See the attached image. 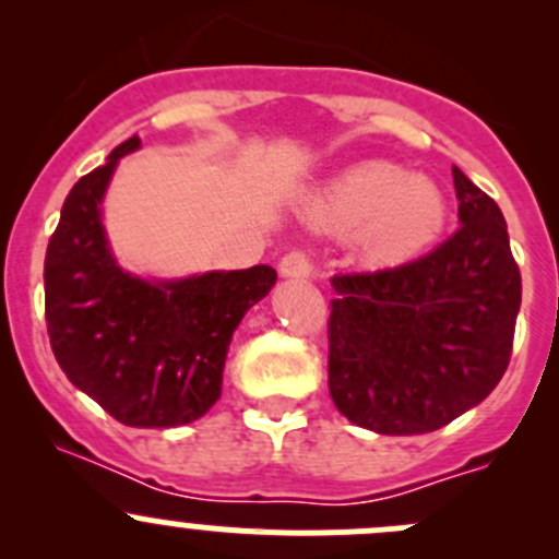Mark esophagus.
I'll return each mask as SVG.
<instances>
[{
	"instance_id": "esophagus-1",
	"label": "esophagus",
	"mask_w": 559,
	"mask_h": 559,
	"mask_svg": "<svg viewBox=\"0 0 559 559\" xmlns=\"http://www.w3.org/2000/svg\"><path fill=\"white\" fill-rule=\"evenodd\" d=\"M278 267H281V275H284V278H297V281L311 278V275L316 273V264L308 251H289L284 259H281Z\"/></svg>"
}]
</instances>
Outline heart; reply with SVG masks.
Returning a JSON list of instances; mask_svg holds the SVG:
<instances>
[{
  "mask_svg": "<svg viewBox=\"0 0 559 559\" xmlns=\"http://www.w3.org/2000/svg\"><path fill=\"white\" fill-rule=\"evenodd\" d=\"M308 218L332 235H359L368 264L408 262L438 238L447 200L432 180L405 175L389 162H365L332 180L308 207Z\"/></svg>",
  "mask_w": 559,
  "mask_h": 559,
  "instance_id": "obj_1",
  "label": "heart"
}]
</instances>
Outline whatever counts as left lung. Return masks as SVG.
<instances>
[{
	"mask_svg": "<svg viewBox=\"0 0 559 559\" xmlns=\"http://www.w3.org/2000/svg\"><path fill=\"white\" fill-rule=\"evenodd\" d=\"M460 229L425 257L337 273L326 337L330 394L381 436L441 430L503 379L522 275L498 202L452 167Z\"/></svg>",
	"mask_w": 559,
	"mask_h": 559,
	"instance_id": "left-lung-1",
	"label": "left lung"
}]
</instances>
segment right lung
Instances as JSON below:
<instances>
[{
    "label": "right lung",
    "mask_w": 559,
    "mask_h": 559,
    "mask_svg": "<svg viewBox=\"0 0 559 559\" xmlns=\"http://www.w3.org/2000/svg\"><path fill=\"white\" fill-rule=\"evenodd\" d=\"M129 138L67 194L45 251V321L67 379L127 427H180L222 397L229 341L275 284L257 264L197 278L151 281L110 257L99 202Z\"/></svg>",
    "instance_id": "right-lung-1"
}]
</instances>
